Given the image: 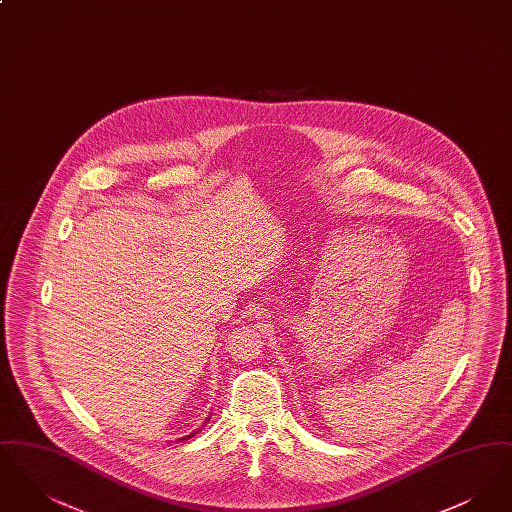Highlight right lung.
<instances>
[{"mask_svg": "<svg viewBox=\"0 0 512 512\" xmlns=\"http://www.w3.org/2000/svg\"><path fill=\"white\" fill-rule=\"evenodd\" d=\"M192 436H194V434H192ZM192 436H188V438H192Z\"/></svg>", "mask_w": 512, "mask_h": 512, "instance_id": "obj_1", "label": "right lung"}]
</instances>
